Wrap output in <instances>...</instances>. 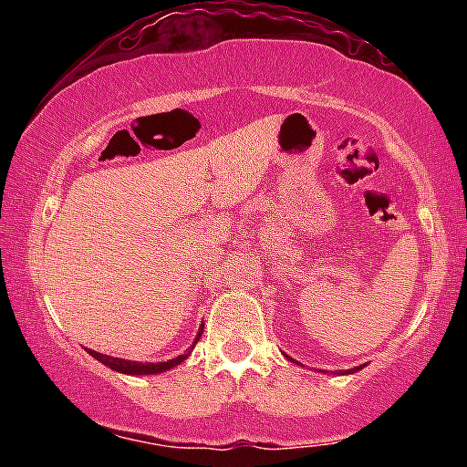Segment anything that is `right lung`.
<instances>
[{
    "instance_id": "right-lung-1",
    "label": "right lung",
    "mask_w": 467,
    "mask_h": 467,
    "mask_svg": "<svg viewBox=\"0 0 467 467\" xmlns=\"http://www.w3.org/2000/svg\"><path fill=\"white\" fill-rule=\"evenodd\" d=\"M202 331H203V329H200V334H197V340H200ZM191 349H192V347H191ZM89 356L96 358V360H99V362H103L105 367L114 368V371H118V373H127V375H153V373H162V371H169V368L178 367L180 362L186 360V356H189V353H184V356L173 358V360H169V362H158V364H153V362H130V360H122V358L105 356V353H99V351H89Z\"/></svg>"
}]
</instances>
